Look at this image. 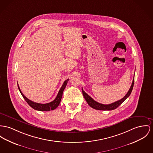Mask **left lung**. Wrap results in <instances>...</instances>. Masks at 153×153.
Wrapping results in <instances>:
<instances>
[{"instance_id":"obj_1","label":"left lung","mask_w":153,"mask_h":153,"mask_svg":"<svg viewBox=\"0 0 153 153\" xmlns=\"http://www.w3.org/2000/svg\"><path fill=\"white\" fill-rule=\"evenodd\" d=\"M134 77H133L132 83L131 86V88H130L129 90L128 91V93H126V94L121 100L114 102H112L111 104H101V103H99L98 102H96L95 100H94L92 99L90 96H89L86 93H85V92L83 90V89H82V91L83 97L85 99L86 101L88 102V104L94 109H96V110H104V111L113 110L117 108L118 107H119L122 104V102H124L130 96L131 92L132 91L133 88V85H134Z\"/></svg>"}]
</instances>
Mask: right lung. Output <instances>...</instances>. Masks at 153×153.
<instances>
[{"mask_svg": "<svg viewBox=\"0 0 153 153\" xmlns=\"http://www.w3.org/2000/svg\"><path fill=\"white\" fill-rule=\"evenodd\" d=\"M69 81V79H67V80H65L64 82L63 83L62 86H61L59 92L58 93L56 99L50 102L49 103H46V104H41V103H37L35 102H32L30 100H29L28 98H27L21 91L20 88L18 85V88L20 92L21 95L22 96L23 98L25 99V100L31 106L32 108H33L34 110H38V111H51V110H53L54 109H56L59 105L60 104V102H61V97L62 96V93L64 90V89L65 88V86L67 84V82ZM18 84V83H17Z\"/></svg>", "mask_w": 153, "mask_h": 153, "instance_id": "obj_1", "label": "right lung"}]
</instances>
